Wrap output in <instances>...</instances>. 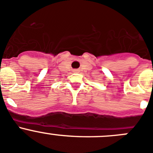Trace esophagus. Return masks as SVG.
<instances>
[{
    "instance_id": "34e87169",
    "label": "esophagus",
    "mask_w": 153,
    "mask_h": 153,
    "mask_svg": "<svg viewBox=\"0 0 153 153\" xmlns=\"http://www.w3.org/2000/svg\"><path fill=\"white\" fill-rule=\"evenodd\" d=\"M78 69H74L73 70V72H78Z\"/></svg>"
}]
</instances>
